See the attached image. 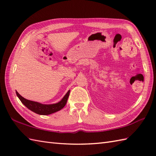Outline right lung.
<instances>
[{
  "mask_svg": "<svg viewBox=\"0 0 156 156\" xmlns=\"http://www.w3.org/2000/svg\"><path fill=\"white\" fill-rule=\"evenodd\" d=\"M69 91L70 90H69L60 101L57 102V103L51 105H44L40 103V102L27 100V99L23 98L22 96L20 95L17 91H16V94L22 103L29 110L38 115H48L60 111L62 108L65 107L69 95Z\"/></svg>",
  "mask_w": 156,
  "mask_h": 156,
  "instance_id": "obj_1",
  "label": "right lung"
}]
</instances>
